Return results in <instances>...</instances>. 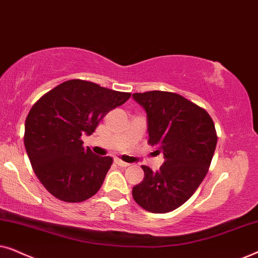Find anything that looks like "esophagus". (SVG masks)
<instances>
[{"label": "esophagus", "mask_w": 258, "mask_h": 258, "mask_svg": "<svg viewBox=\"0 0 258 258\" xmlns=\"http://www.w3.org/2000/svg\"><path fill=\"white\" fill-rule=\"evenodd\" d=\"M115 163L117 164V165H119V167H123V168H125V167H129V163H126V162H124V161H122L121 158H118V157H116L115 158Z\"/></svg>", "instance_id": "esophagus-1"}]
</instances>
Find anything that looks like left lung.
I'll list each match as a JSON object with an SVG mask.
<instances>
[{
  "label": "left lung",
  "instance_id": "left-lung-1",
  "mask_svg": "<svg viewBox=\"0 0 258 258\" xmlns=\"http://www.w3.org/2000/svg\"><path fill=\"white\" fill-rule=\"evenodd\" d=\"M133 97L147 111L148 143L164 155L160 170L142 165L144 178L133 197L144 210L169 213L192 196L209 170L217 143L214 121L206 109L176 93L153 90Z\"/></svg>",
  "mask_w": 258,
  "mask_h": 258
}]
</instances>
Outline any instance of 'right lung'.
Returning a JSON list of instances; mask_svg holds the SVG:
<instances>
[{
    "instance_id": "right-lung-1",
    "label": "right lung",
    "mask_w": 258,
    "mask_h": 258,
    "mask_svg": "<svg viewBox=\"0 0 258 258\" xmlns=\"http://www.w3.org/2000/svg\"><path fill=\"white\" fill-rule=\"evenodd\" d=\"M130 96L90 81L69 80L31 107L24 147L34 172L52 196L77 203L100 190L112 158L83 148L81 137L91 135L101 119Z\"/></svg>"
}]
</instances>
